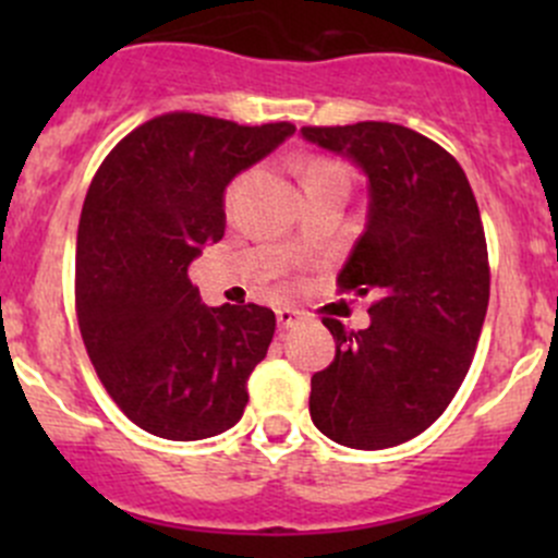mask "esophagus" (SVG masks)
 I'll list each match as a JSON object with an SVG mask.
<instances>
[{
	"instance_id": "esophagus-1",
	"label": "esophagus",
	"mask_w": 558,
	"mask_h": 558,
	"mask_svg": "<svg viewBox=\"0 0 558 558\" xmlns=\"http://www.w3.org/2000/svg\"><path fill=\"white\" fill-rule=\"evenodd\" d=\"M275 315H278V326H280V329H291V326L300 324V318H302V315L296 313L294 307H278V311H275Z\"/></svg>"
}]
</instances>
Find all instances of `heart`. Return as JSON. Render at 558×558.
Masks as SVG:
<instances>
[{
	"label": "heart",
	"mask_w": 558,
	"mask_h": 558,
	"mask_svg": "<svg viewBox=\"0 0 558 558\" xmlns=\"http://www.w3.org/2000/svg\"><path fill=\"white\" fill-rule=\"evenodd\" d=\"M243 183H245V174H240V178H234L232 183H229L227 194H223L227 207H232V202L238 199ZM329 183H345V172H342V167L337 165V161L326 159V156H311V159L305 161V167H302V185H305V191L320 189V185H329Z\"/></svg>",
	"instance_id": "heart-1"
}]
</instances>
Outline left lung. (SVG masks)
Segmentation results:
<instances>
[{
  "instance_id": "obj_1",
  "label": "left lung",
  "mask_w": 558,
  "mask_h": 558,
  "mask_svg": "<svg viewBox=\"0 0 558 558\" xmlns=\"http://www.w3.org/2000/svg\"><path fill=\"white\" fill-rule=\"evenodd\" d=\"M302 134L367 172V227L337 289L375 294L367 329L324 318L337 353L313 375L311 418L340 446L380 451L429 429L466 378L492 289L481 210L459 161L413 129L362 121Z\"/></svg>"
}]
</instances>
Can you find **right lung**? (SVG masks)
Here are the masks:
<instances>
[{
	"label": "right lung",
	"mask_w": 558,
	"mask_h": 558,
	"mask_svg": "<svg viewBox=\"0 0 558 558\" xmlns=\"http://www.w3.org/2000/svg\"><path fill=\"white\" fill-rule=\"evenodd\" d=\"M294 123L243 126L165 112L129 132L94 174L77 227L75 313L112 402L165 440L232 429L267 356L275 313L202 305L189 264L223 238V189Z\"/></svg>",
	"instance_id": "1"
}]
</instances>
